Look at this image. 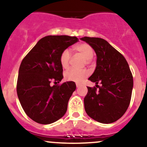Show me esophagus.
<instances>
[{"mask_svg":"<svg viewBox=\"0 0 147 147\" xmlns=\"http://www.w3.org/2000/svg\"><path fill=\"white\" fill-rule=\"evenodd\" d=\"M76 86H77V88H79L81 86V84H76Z\"/></svg>","mask_w":147,"mask_h":147,"instance_id":"34e87169","label":"esophagus"}]
</instances>
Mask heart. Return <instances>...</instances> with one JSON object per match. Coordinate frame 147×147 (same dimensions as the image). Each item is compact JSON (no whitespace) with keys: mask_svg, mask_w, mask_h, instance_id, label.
<instances>
[{"mask_svg":"<svg viewBox=\"0 0 147 147\" xmlns=\"http://www.w3.org/2000/svg\"><path fill=\"white\" fill-rule=\"evenodd\" d=\"M74 50L80 54L84 57L85 64H89L91 62L92 58L94 56V50L90 45L86 43H82L75 46ZM70 53L68 50H63L61 54L59 61L61 67L64 69L68 68L70 61ZM65 79L69 82H75L79 83L88 76V72L85 69L83 70H76V69H70L65 73Z\"/></svg>","mask_w":147,"mask_h":147,"instance_id":"1","label":"heart"}]
</instances>
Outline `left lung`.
I'll return each instance as SVG.
<instances>
[{
  "mask_svg": "<svg viewBox=\"0 0 147 147\" xmlns=\"http://www.w3.org/2000/svg\"><path fill=\"white\" fill-rule=\"evenodd\" d=\"M92 47L97 66L88 79L96 87L88 88L84 108L89 117L103 124H111L125 113L131 102L133 75L126 59L106 40L96 37L81 38ZM102 84L99 87L97 84Z\"/></svg>",
  "mask_w": 147,
  "mask_h": 147,
  "instance_id": "left-lung-1",
  "label": "left lung"
}]
</instances>
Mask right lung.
Returning <instances> with one entry per match:
<instances>
[{"mask_svg":"<svg viewBox=\"0 0 147 147\" xmlns=\"http://www.w3.org/2000/svg\"><path fill=\"white\" fill-rule=\"evenodd\" d=\"M78 40L66 35L45 36L22 61L16 91L25 113L34 122L51 124L66 113L76 84L67 82L56 85L63 77L59 57L63 50ZM52 81L55 84L53 87L50 86Z\"/></svg>","mask_w":147,"mask_h":147,"instance_id":"add662e5","label":"right lung"}]
</instances>
